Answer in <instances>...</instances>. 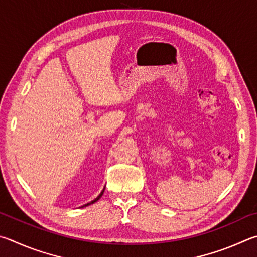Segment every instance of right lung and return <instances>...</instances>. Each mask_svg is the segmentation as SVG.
<instances>
[{
	"label": "right lung",
	"mask_w": 257,
	"mask_h": 257,
	"mask_svg": "<svg viewBox=\"0 0 257 257\" xmlns=\"http://www.w3.org/2000/svg\"><path fill=\"white\" fill-rule=\"evenodd\" d=\"M103 191H105V188H103ZM103 191L100 193V194H99L98 195V197H96V199H94L93 201H91V202H90V203H87V204H84L83 206H88V205H90V204H93L94 203V202H97L99 199H100V197L102 196V194H103ZM83 206H82V208H83Z\"/></svg>",
	"instance_id": "obj_1"
}]
</instances>
